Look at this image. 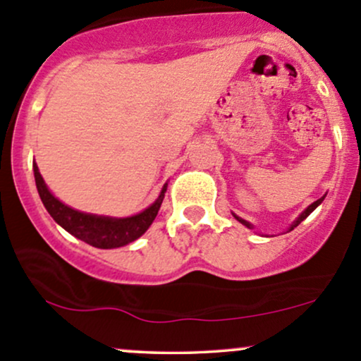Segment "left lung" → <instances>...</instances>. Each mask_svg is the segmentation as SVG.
Masks as SVG:
<instances>
[{
    "label": "left lung",
    "instance_id": "left-lung-1",
    "mask_svg": "<svg viewBox=\"0 0 361 361\" xmlns=\"http://www.w3.org/2000/svg\"><path fill=\"white\" fill-rule=\"evenodd\" d=\"M324 197H326V195H324ZM324 197H321V198H319V200H316V202H314V204H310V205L307 207V209H305V210H304V212H302V214L299 215V217H297V219H295V221H293L292 224H290V227H288V233H290V231H293V229H295V227H297V226H299V224H300L302 221H304V219H307V217H309V215H310V214H312V212H314V210H316V209H317V207L322 204V200H324ZM233 215H234V219H235V221H239V222H241V224H243V226H246V227H247V229H255V227H252V224H251V222L244 221V219H241V217H239V215H235V214H233Z\"/></svg>",
    "mask_w": 361,
    "mask_h": 361
}]
</instances>
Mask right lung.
<instances>
[{"label":"right lung","instance_id":"obj_1","mask_svg":"<svg viewBox=\"0 0 361 361\" xmlns=\"http://www.w3.org/2000/svg\"><path fill=\"white\" fill-rule=\"evenodd\" d=\"M34 176L37 192L40 195V200L51 217L56 221L62 229L68 231L74 238L81 239L86 244L100 250H114V247H122L126 244L134 243L151 227L152 221L156 219L159 207L163 204L164 193H166L168 183L161 188L159 197L152 202L142 212L130 215V217H109V215H97L81 212V210L73 209V207L62 204L57 197L45 185L42 175H40L39 166L34 161Z\"/></svg>","mask_w":361,"mask_h":361}]
</instances>
